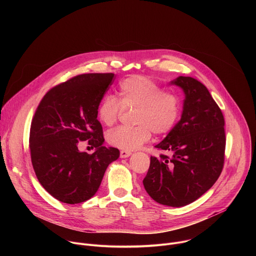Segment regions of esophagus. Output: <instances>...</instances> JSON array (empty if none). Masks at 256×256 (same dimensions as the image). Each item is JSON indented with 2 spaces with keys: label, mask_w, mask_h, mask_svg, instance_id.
Returning <instances> with one entry per match:
<instances>
[{
  "label": "esophagus",
  "mask_w": 256,
  "mask_h": 256,
  "mask_svg": "<svg viewBox=\"0 0 256 256\" xmlns=\"http://www.w3.org/2000/svg\"><path fill=\"white\" fill-rule=\"evenodd\" d=\"M130 155H132V152H130V151H124V150L120 151V158H128V157H130Z\"/></svg>",
  "instance_id": "34e87169"
}]
</instances>
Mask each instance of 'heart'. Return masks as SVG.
Returning a JSON list of instances; mask_svg holds the SVG:
<instances>
[{"mask_svg":"<svg viewBox=\"0 0 256 256\" xmlns=\"http://www.w3.org/2000/svg\"><path fill=\"white\" fill-rule=\"evenodd\" d=\"M124 109H136L134 126H118L109 130L106 138L112 147L134 151L151 138L170 132L176 126L181 105L178 96L166 92L149 77L134 75L120 84V99L104 95L97 106V118L105 126H112Z\"/></svg>","mask_w":256,"mask_h":256,"instance_id":"obj_1","label":"heart"}]
</instances>
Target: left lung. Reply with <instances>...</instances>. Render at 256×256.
<instances>
[{"mask_svg":"<svg viewBox=\"0 0 256 256\" xmlns=\"http://www.w3.org/2000/svg\"><path fill=\"white\" fill-rule=\"evenodd\" d=\"M171 84L186 95L181 118L155 146L170 156H152L142 184L155 202L179 208L200 198L220 176L225 159V120L200 81L180 76Z\"/></svg>","mask_w":256,"mask_h":256,"instance_id":"1","label":"left lung"}]
</instances>
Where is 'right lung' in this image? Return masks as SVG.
I'll list each match as a JSON object with an SVG mask.
<instances>
[{
    "instance_id": "1",
    "label": "right lung",
    "mask_w": 256,
    "mask_h": 256,
    "mask_svg": "<svg viewBox=\"0 0 256 256\" xmlns=\"http://www.w3.org/2000/svg\"><path fill=\"white\" fill-rule=\"evenodd\" d=\"M114 74H84L52 88L32 118L29 148L34 172L44 188L58 200L75 204L98 190L106 168L118 160L116 148L103 146L97 106ZM88 140L93 154L80 152Z\"/></svg>"
}]
</instances>
